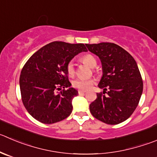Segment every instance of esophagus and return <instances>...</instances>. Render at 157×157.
<instances>
[{"instance_id":"1","label":"esophagus","mask_w":157,"mask_h":157,"mask_svg":"<svg viewBox=\"0 0 157 157\" xmlns=\"http://www.w3.org/2000/svg\"><path fill=\"white\" fill-rule=\"evenodd\" d=\"M86 92V91L84 90H78V94H79V95H83V94H85Z\"/></svg>"}]
</instances>
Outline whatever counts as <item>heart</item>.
<instances>
[{
	"label": "heart",
	"mask_w": 157,
	"mask_h": 157,
	"mask_svg": "<svg viewBox=\"0 0 157 157\" xmlns=\"http://www.w3.org/2000/svg\"><path fill=\"white\" fill-rule=\"evenodd\" d=\"M82 60L84 62L85 64H86L87 65H89L91 68H94L96 65L97 62L95 59L94 58V56H92L90 54H87V55H84L82 58ZM66 71L67 73L69 76H72L75 73V67H74V62L72 61H70L68 64H67L66 66ZM93 80L92 79H89V78H78L76 79H75L72 82V86L74 87L77 88V89H79L81 90H87V89H90L91 86L93 84Z\"/></svg>",
	"instance_id": "obj_1"
}]
</instances>
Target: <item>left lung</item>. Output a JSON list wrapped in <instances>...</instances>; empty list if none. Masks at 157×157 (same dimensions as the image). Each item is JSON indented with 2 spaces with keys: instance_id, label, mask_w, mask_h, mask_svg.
<instances>
[{
  "instance_id": "1",
  "label": "left lung",
  "mask_w": 157,
  "mask_h": 157,
  "mask_svg": "<svg viewBox=\"0 0 157 157\" xmlns=\"http://www.w3.org/2000/svg\"><path fill=\"white\" fill-rule=\"evenodd\" d=\"M99 58L102 76L98 86L108 89V96L97 94L89 105L91 113L106 124L124 122L135 111L143 93V84L138 65L132 55L120 46L109 42L86 44Z\"/></svg>"
}]
</instances>
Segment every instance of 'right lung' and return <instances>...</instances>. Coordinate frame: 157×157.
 <instances>
[{"mask_svg":"<svg viewBox=\"0 0 157 157\" xmlns=\"http://www.w3.org/2000/svg\"><path fill=\"white\" fill-rule=\"evenodd\" d=\"M82 52H87L84 44L54 41L40 48L25 63L19 83L22 102L33 118L52 124L71 114V102L78 93L71 87L66 66ZM62 87L64 89L58 94L56 90Z\"/></svg>","mask_w":157,"mask_h":157,"instance_id":"1","label":"right lung"}]
</instances>
